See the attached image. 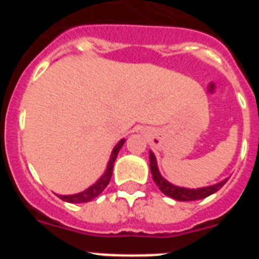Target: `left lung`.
<instances>
[{"label": "left lung", "instance_id": "obj_1", "mask_svg": "<svg viewBox=\"0 0 259 259\" xmlns=\"http://www.w3.org/2000/svg\"><path fill=\"white\" fill-rule=\"evenodd\" d=\"M149 162H150V171H152V176L154 183L157 184V187L161 189L162 193H164L168 197L174 198V200L178 201H196V200H202V198H206L210 194L218 192L219 189L223 187L227 179L222 180L221 183H217L214 185H209V187H203V188H197V189H189V188H183V187H176V185L171 184V183L167 182L164 178H162V175L159 174L157 166V159H155L153 152H149Z\"/></svg>", "mask_w": 259, "mask_h": 259}]
</instances>
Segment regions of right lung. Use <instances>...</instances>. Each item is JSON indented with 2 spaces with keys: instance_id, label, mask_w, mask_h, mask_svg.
<instances>
[{
  "instance_id": "right-lung-1",
  "label": "right lung",
  "mask_w": 259,
  "mask_h": 259,
  "mask_svg": "<svg viewBox=\"0 0 259 259\" xmlns=\"http://www.w3.org/2000/svg\"><path fill=\"white\" fill-rule=\"evenodd\" d=\"M124 139L119 141L118 144L115 145V148L113 149L111 152V155H110V161L107 163L106 170H105L104 175L92 185V187H89L88 189L85 191L80 192V193L76 194H68V196H63V194H57L61 200L66 201V202H70V203H83V202H89V201H92L93 198H96L98 194L101 193L105 188L107 187V184L110 183V179H111V175H113V167H114V162L116 159V155H118L119 150L120 148L123 146L124 144Z\"/></svg>"
}]
</instances>
